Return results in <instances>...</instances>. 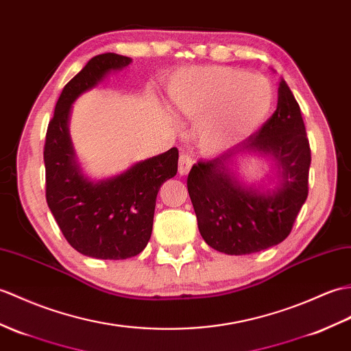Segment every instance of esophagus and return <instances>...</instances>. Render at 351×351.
<instances>
[{
    "label": "esophagus",
    "instance_id": "obj_1",
    "mask_svg": "<svg viewBox=\"0 0 351 351\" xmlns=\"http://www.w3.org/2000/svg\"><path fill=\"white\" fill-rule=\"evenodd\" d=\"M191 166H193V158L189 156V154H181V157H179V162H178L179 173L186 175L190 172Z\"/></svg>",
    "mask_w": 351,
    "mask_h": 351
}]
</instances>
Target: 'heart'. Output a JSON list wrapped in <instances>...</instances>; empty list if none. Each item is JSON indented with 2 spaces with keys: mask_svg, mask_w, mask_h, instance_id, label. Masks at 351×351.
I'll use <instances>...</instances> for the list:
<instances>
[{
  "mask_svg": "<svg viewBox=\"0 0 351 351\" xmlns=\"http://www.w3.org/2000/svg\"><path fill=\"white\" fill-rule=\"evenodd\" d=\"M169 97L185 117L207 118L199 132L206 152H219L254 134L275 104V89L266 77L233 67L179 71L170 80Z\"/></svg>",
  "mask_w": 351,
  "mask_h": 351,
  "instance_id": "b5f03b06",
  "label": "heart"
}]
</instances>
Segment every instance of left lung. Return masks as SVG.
<instances>
[{
	"mask_svg": "<svg viewBox=\"0 0 351 351\" xmlns=\"http://www.w3.org/2000/svg\"><path fill=\"white\" fill-rule=\"evenodd\" d=\"M271 153L280 169V186L271 193L245 189L228 166L239 153ZM311 148L302 113L281 80L278 106L262 128L236 148L213 160H200L186 179L202 238L230 256L271 248L290 234L308 197Z\"/></svg>",
	"mask_w": 351,
	"mask_h": 351,
	"instance_id": "obj_1",
	"label": "left lung"
}]
</instances>
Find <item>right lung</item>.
Wrapping results in <instances>:
<instances>
[{"label": "right lung", "mask_w": 351, "mask_h": 351, "mask_svg": "<svg viewBox=\"0 0 351 351\" xmlns=\"http://www.w3.org/2000/svg\"><path fill=\"white\" fill-rule=\"evenodd\" d=\"M130 62L128 56L117 53H101L88 61L56 101L43 151L47 206L64 238L80 254L103 260H124L145 250L160 186L178 172L176 148L101 182L88 181L76 165L67 127L71 103L110 70Z\"/></svg>", "instance_id": "add662e5"}]
</instances>
